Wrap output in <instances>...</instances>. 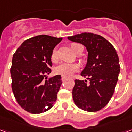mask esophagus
Instances as JSON below:
<instances>
[{
  "mask_svg": "<svg viewBox=\"0 0 132 132\" xmlns=\"http://www.w3.org/2000/svg\"><path fill=\"white\" fill-rule=\"evenodd\" d=\"M61 79H62V80H66V77H64V76H62V77H61Z\"/></svg>",
  "mask_w": 132,
  "mask_h": 132,
  "instance_id": "esophagus-1",
  "label": "esophagus"
}]
</instances>
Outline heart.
Returning a JSON list of instances; mask_svg holds the SVG:
<instances>
[{
    "label": "heart",
    "mask_w": 132,
    "mask_h": 132,
    "mask_svg": "<svg viewBox=\"0 0 132 132\" xmlns=\"http://www.w3.org/2000/svg\"><path fill=\"white\" fill-rule=\"evenodd\" d=\"M78 46H80V44H71V47L74 53L76 52V49ZM51 58H52V61L54 63H56L59 61V56H58V51L56 48L53 49ZM78 70V66L76 63H62L59 66H56L55 68V73L56 74L61 75L64 77H69V76H71L73 73L77 71Z\"/></svg>",
    "instance_id": "1"
}]
</instances>
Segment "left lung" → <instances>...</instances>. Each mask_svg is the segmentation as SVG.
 Here are the masks:
<instances>
[{
  "label": "left lung",
  "mask_w": 132,
  "mask_h": 132,
  "mask_svg": "<svg viewBox=\"0 0 132 132\" xmlns=\"http://www.w3.org/2000/svg\"><path fill=\"white\" fill-rule=\"evenodd\" d=\"M68 39L83 44L88 52V62L80 75L90 81L75 80L73 101L84 111L100 110L112 97L118 80L120 66L116 50L107 39L93 33H81Z\"/></svg>",
  "instance_id": "1"
}]
</instances>
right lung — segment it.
<instances>
[{"mask_svg": "<svg viewBox=\"0 0 132 132\" xmlns=\"http://www.w3.org/2000/svg\"><path fill=\"white\" fill-rule=\"evenodd\" d=\"M62 38L38 35L26 39L13 54L10 74L12 90L22 109L32 114L53 107L62 83L61 75L47 80L52 72L51 55Z\"/></svg>", "mask_w": 132, "mask_h": 132, "instance_id": "add662e5", "label": "right lung"}]
</instances>
